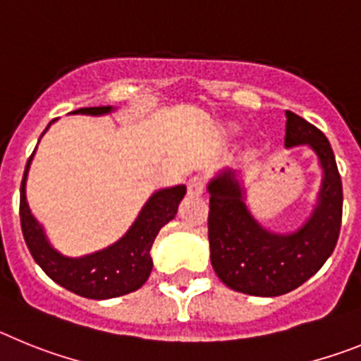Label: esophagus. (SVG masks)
I'll list each match as a JSON object with an SVG mask.
<instances>
[{
  "mask_svg": "<svg viewBox=\"0 0 361 361\" xmlns=\"http://www.w3.org/2000/svg\"><path fill=\"white\" fill-rule=\"evenodd\" d=\"M204 193V178L202 177H193L188 183V197L190 199H199Z\"/></svg>",
  "mask_w": 361,
  "mask_h": 361,
  "instance_id": "esophagus-1",
  "label": "esophagus"
}]
</instances>
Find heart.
<instances>
[{
    "label": "heart",
    "instance_id": "heart-1",
    "mask_svg": "<svg viewBox=\"0 0 361 361\" xmlns=\"http://www.w3.org/2000/svg\"><path fill=\"white\" fill-rule=\"evenodd\" d=\"M237 124L233 123H228V124H222V128H220V132H222V135H235L237 133Z\"/></svg>",
    "mask_w": 361,
    "mask_h": 361
}]
</instances>
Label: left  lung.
<instances>
[{"label": "left lung", "instance_id": "8db88e82", "mask_svg": "<svg viewBox=\"0 0 361 361\" xmlns=\"http://www.w3.org/2000/svg\"><path fill=\"white\" fill-rule=\"evenodd\" d=\"M286 117V148L307 145L324 171L318 202L302 228L280 235L258 224L233 171L208 186L212 266L229 289L245 295L280 296L300 288L331 257L342 226V178L327 137L293 111Z\"/></svg>", "mask_w": 361, "mask_h": 361}]
</instances>
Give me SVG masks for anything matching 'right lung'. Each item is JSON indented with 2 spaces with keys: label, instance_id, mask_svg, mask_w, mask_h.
I'll return each mask as SVG.
<instances>
[{
  "label": "right lung",
  "instance_id": "1",
  "mask_svg": "<svg viewBox=\"0 0 361 361\" xmlns=\"http://www.w3.org/2000/svg\"><path fill=\"white\" fill-rule=\"evenodd\" d=\"M111 110H114L111 106H92L79 108L72 114L104 116V114H110ZM50 124L47 126V130L50 128ZM32 157H34V153L28 157L23 180H21V190H19V219H21V229H23L27 247L37 266L54 282L75 295L85 296V298L106 300L137 291L152 273L153 262L149 257V250H152L153 240L162 226L175 219L178 204L186 195V186L180 184V186L155 191L148 199V202L142 206L132 228L116 244L92 255H86V257L70 258L50 245L49 238L43 231V226L34 219L30 208H28L25 186H27V175Z\"/></svg>",
  "mask_w": 361,
  "mask_h": 361
}]
</instances>
